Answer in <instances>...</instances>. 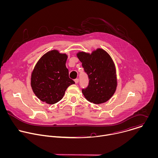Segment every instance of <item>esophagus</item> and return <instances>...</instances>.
Returning <instances> with one entry per match:
<instances>
[{
  "label": "esophagus",
  "mask_w": 158,
  "mask_h": 158,
  "mask_svg": "<svg viewBox=\"0 0 158 158\" xmlns=\"http://www.w3.org/2000/svg\"><path fill=\"white\" fill-rule=\"evenodd\" d=\"M74 81H75L76 84H77V83L79 82V79H74Z\"/></svg>",
  "instance_id": "obj_1"
}]
</instances>
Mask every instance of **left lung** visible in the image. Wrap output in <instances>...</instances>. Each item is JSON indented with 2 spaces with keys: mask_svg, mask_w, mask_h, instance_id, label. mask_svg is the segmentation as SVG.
<instances>
[{
  "mask_svg": "<svg viewBox=\"0 0 158 158\" xmlns=\"http://www.w3.org/2000/svg\"><path fill=\"white\" fill-rule=\"evenodd\" d=\"M77 55L89 78L87 87L82 89L84 97L94 104L107 101L117 86L115 65L110 57L101 49L91 54L81 52Z\"/></svg>",
  "mask_w": 158,
  "mask_h": 158,
  "instance_id": "left-lung-1",
  "label": "left lung"
}]
</instances>
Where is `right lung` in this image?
I'll use <instances>...</instances> for the list:
<instances>
[{
  "mask_svg": "<svg viewBox=\"0 0 158 158\" xmlns=\"http://www.w3.org/2000/svg\"><path fill=\"white\" fill-rule=\"evenodd\" d=\"M67 56L57 51L44 54L37 62L31 76V87L42 101L54 104L61 100L65 90L75 82L69 78L65 66Z\"/></svg>",
  "mask_w": 158,
  "mask_h": 158,
  "instance_id": "right-lung-1",
  "label": "right lung"
}]
</instances>
